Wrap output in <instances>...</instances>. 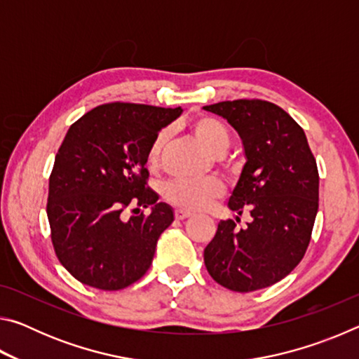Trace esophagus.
Segmentation results:
<instances>
[{"instance_id":"obj_1","label":"esophagus","mask_w":359,"mask_h":359,"mask_svg":"<svg viewBox=\"0 0 359 359\" xmlns=\"http://www.w3.org/2000/svg\"><path fill=\"white\" fill-rule=\"evenodd\" d=\"M174 215H175V218H177V220H185V218L191 217L190 212H187V210H184V209H177V210L174 212Z\"/></svg>"}]
</instances>
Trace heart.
I'll return each instance as SVG.
<instances>
[{
	"mask_svg": "<svg viewBox=\"0 0 359 359\" xmlns=\"http://www.w3.org/2000/svg\"><path fill=\"white\" fill-rule=\"evenodd\" d=\"M191 131L194 137L201 142L205 149L214 155H223L231 144V135L228 126L222 120L210 115H201L191 121ZM171 133L169 130H163L155 136L154 142L150 144L147 151V165L150 168H156L160 165L163 150L169 141ZM224 193V187L218 179H205L199 182L190 180H177L166 185L163 196L174 208L201 212L209 209L218 198Z\"/></svg>",
	"mask_w": 359,
	"mask_h": 359,
	"instance_id": "obj_1",
	"label": "heart"
}]
</instances>
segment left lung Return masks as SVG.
<instances>
[{"label": "left lung", "mask_w": 359, "mask_h": 359, "mask_svg": "<svg viewBox=\"0 0 359 359\" xmlns=\"http://www.w3.org/2000/svg\"><path fill=\"white\" fill-rule=\"evenodd\" d=\"M204 109L226 118L242 139L247 161L228 208L252 215L244 228L233 220L218 223L204 264L228 290L271 287L299 264L311 242L318 212L317 161L304 130L269 101H222Z\"/></svg>", "instance_id": "1"}]
</instances>
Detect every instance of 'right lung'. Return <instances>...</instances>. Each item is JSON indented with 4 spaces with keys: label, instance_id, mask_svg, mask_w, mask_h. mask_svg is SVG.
I'll list each match as a JSON object with an SVG mask.
<instances>
[{
    "label": "right lung",
    "instance_id": "obj_1",
    "mask_svg": "<svg viewBox=\"0 0 359 359\" xmlns=\"http://www.w3.org/2000/svg\"><path fill=\"white\" fill-rule=\"evenodd\" d=\"M180 114V107L109 102L69 126L48 179L47 217L60 263L79 282L115 291L149 271L174 212L147 187V151ZM136 205L151 207V214L126 221L124 209Z\"/></svg>",
    "mask_w": 359,
    "mask_h": 359
}]
</instances>
